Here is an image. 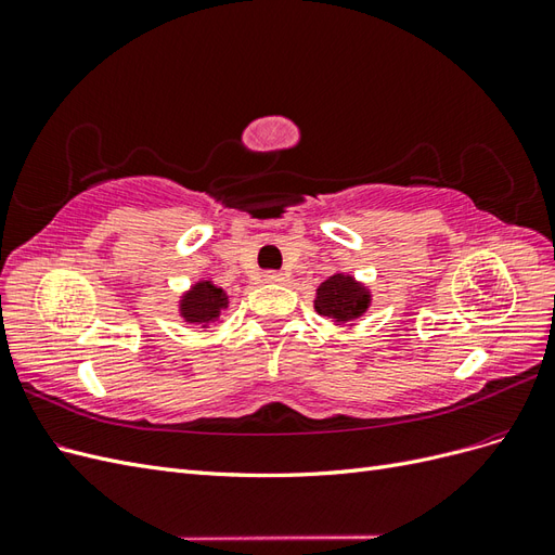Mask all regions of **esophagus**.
<instances>
[{"label": "esophagus", "instance_id": "34e87169", "mask_svg": "<svg viewBox=\"0 0 555 555\" xmlns=\"http://www.w3.org/2000/svg\"><path fill=\"white\" fill-rule=\"evenodd\" d=\"M263 280L271 282V284H278V282H284V275L280 271H266Z\"/></svg>", "mask_w": 555, "mask_h": 555}]
</instances>
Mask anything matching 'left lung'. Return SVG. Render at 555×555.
Wrapping results in <instances>:
<instances>
[{"mask_svg": "<svg viewBox=\"0 0 555 555\" xmlns=\"http://www.w3.org/2000/svg\"><path fill=\"white\" fill-rule=\"evenodd\" d=\"M367 304H371V294L357 284L354 278L338 273L319 284L314 310L335 319L338 324H345L349 319L361 317L367 310Z\"/></svg>", "mask_w": 555, "mask_h": 555, "instance_id": "left-lung-1", "label": "left lung"}]
</instances>
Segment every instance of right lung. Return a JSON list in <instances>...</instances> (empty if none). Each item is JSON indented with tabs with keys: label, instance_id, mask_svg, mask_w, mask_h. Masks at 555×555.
Here are the masks:
<instances>
[{
	"label": "right lung",
	"instance_id": "add662e5",
	"mask_svg": "<svg viewBox=\"0 0 555 555\" xmlns=\"http://www.w3.org/2000/svg\"><path fill=\"white\" fill-rule=\"evenodd\" d=\"M227 294L220 287H215L210 282H196V287H192V292L182 298L180 314L188 322L208 324L227 308Z\"/></svg>",
	"mask_w": 555,
	"mask_h": 555
}]
</instances>
